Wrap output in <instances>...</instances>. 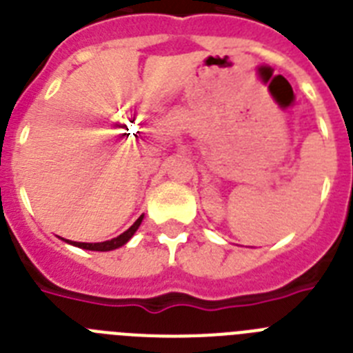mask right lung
Instances as JSON below:
<instances>
[{
  "label": "right lung",
  "instance_id": "obj_1",
  "mask_svg": "<svg viewBox=\"0 0 353 353\" xmlns=\"http://www.w3.org/2000/svg\"><path fill=\"white\" fill-rule=\"evenodd\" d=\"M143 220V214L140 216L137 222L131 225L128 231L122 232L121 236H117V238H113V240H108V241H101V243H81V241H69L67 240V243L74 245V247H79V249H87V250H97V252H106V250H115L119 249V247H122V245H125L128 241L131 240V236L137 232V229L140 228V223H142Z\"/></svg>",
  "mask_w": 353,
  "mask_h": 353
}]
</instances>
